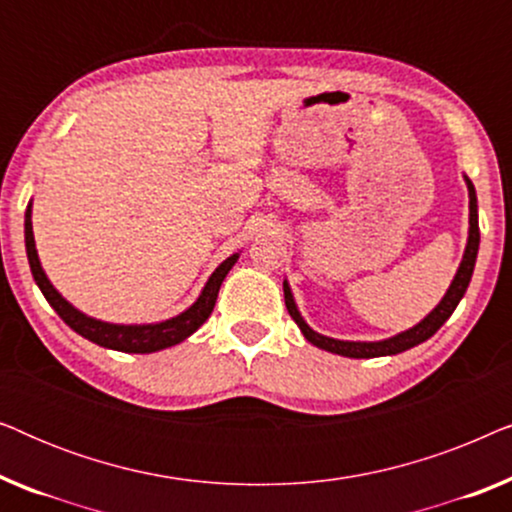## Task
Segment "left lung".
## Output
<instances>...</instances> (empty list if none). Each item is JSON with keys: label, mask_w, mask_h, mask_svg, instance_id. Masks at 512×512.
<instances>
[{"label": "left lung", "mask_w": 512, "mask_h": 512, "mask_svg": "<svg viewBox=\"0 0 512 512\" xmlns=\"http://www.w3.org/2000/svg\"><path fill=\"white\" fill-rule=\"evenodd\" d=\"M468 184V198H471V228H468V244H466V251H464V258H461V265L457 270V275H454L450 289H447L445 298L440 300V305L433 310L429 317L424 321H419L415 328H410V331L405 333H398L396 338H389V340H382V342H345V340H333V338H326V335H321L317 331H312L310 326L305 324L303 317H300V312L296 310V303H293V296H291V289L286 286L284 282V300H286V310L293 317V321L300 326V331L307 340L312 342V345H317L321 349H326V352H333V354H340V356H349V359H375V356H389V354H401L405 349L419 345V342L429 340L433 333L438 331L440 326L445 324L447 319H450V314L454 312V307L459 305V300L464 298V293L468 289V282H471V275H473V268H475V258H478V247H480V228H478V200H475V188L471 184V179H466Z\"/></svg>", "instance_id": "1"}]
</instances>
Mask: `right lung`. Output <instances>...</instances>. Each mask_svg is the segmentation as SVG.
<instances>
[{"instance_id": "add662e5", "label": "right lung", "mask_w": 512, "mask_h": 512, "mask_svg": "<svg viewBox=\"0 0 512 512\" xmlns=\"http://www.w3.org/2000/svg\"><path fill=\"white\" fill-rule=\"evenodd\" d=\"M30 214H32V209L27 207V212H25V249H27V261H30L34 282L39 284L41 293H44L48 303H51L53 310L60 314V319L65 321L69 328H74L76 333L83 335V338H88L90 342H95V345L116 349V352H132V354L158 352V349L177 345V342L186 340L188 335L198 331V328L209 319V314H212L216 296H219V289H221V282L226 279L228 270L233 268L237 261V254L226 258V261H223L219 268L214 270V275L209 277V282L205 289H202L200 298L195 300V303L188 307L186 312H181L179 317L160 321V324H149V326L104 324V321L90 319V317H86V314H81L79 310H74V307L53 289V284L48 282L44 270H41L37 249H34Z\"/></svg>"}]
</instances>
